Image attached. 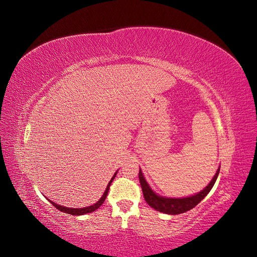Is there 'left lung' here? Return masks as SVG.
Masks as SVG:
<instances>
[{"label":"left lung","instance_id":"1","mask_svg":"<svg viewBox=\"0 0 257 257\" xmlns=\"http://www.w3.org/2000/svg\"><path fill=\"white\" fill-rule=\"evenodd\" d=\"M219 173L220 168L217 169V172L214 175L211 182H210L203 191L196 194V195L185 198H166L157 195V194L150 189L149 184L145 180L142 170H139V182H141L142 185L144 197L147 201V204L150 207L158 210L160 212H164L167 214H180L193 209L207 196V194L213 188V185L216 181V178L219 176Z\"/></svg>","mask_w":257,"mask_h":257}]
</instances>
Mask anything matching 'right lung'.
Masks as SVG:
<instances>
[{
    "mask_svg": "<svg viewBox=\"0 0 257 257\" xmlns=\"http://www.w3.org/2000/svg\"><path fill=\"white\" fill-rule=\"evenodd\" d=\"M116 173H118V172H116ZM116 173L113 175V177L111 178V180L109 181V183H108L107 188H106V191H105V192H104V194H103V196L100 197V199L97 201L96 204L92 205V206H90V207L79 208V209H77V208H66V207H63V206H60V205L54 204V203H52L51 200H49V201H50V203H51L54 207H56L58 210H60V211H62V212H65V213H68V214H72V215H82V214H85V213H90V212L95 211V210H96L97 208H99L100 206H102V204H103L104 201H105V199H106V197H107L108 191H109V186H110V184H111L112 180L114 179V177H115Z\"/></svg>",
    "mask_w": 257,
    "mask_h": 257,
    "instance_id": "add662e5",
    "label": "right lung"
}]
</instances>
